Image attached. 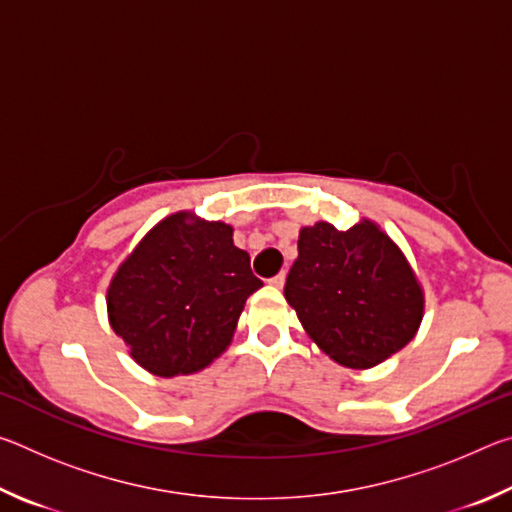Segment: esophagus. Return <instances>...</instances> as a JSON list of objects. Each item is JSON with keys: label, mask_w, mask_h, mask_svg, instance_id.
<instances>
[{"label": "esophagus", "mask_w": 512, "mask_h": 512, "mask_svg": "<svg viewBox=\"0 0 512 512\" xmlns=\"http://www.w3.org/2000/svg\"><path fill=\"white\" fill-rule=\"evenodd\" d=\"M284 282H287V273H277L275 277H271V280H268V284H273V287H277V289H282L284 287Z\"/></svg>", "instance_id": "1"}]
</instances>
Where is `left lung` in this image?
Here are the masks:
<instances>
[{
  "label": "left lung",
  "mask_w": 512,
  "mask_h": 512,
  "mask_svg": "<svg viewBox=\"0 0 512 512\" xmlns=\"http://www.w3.org/2000/svg\"><path fill=\"white\" fill-rule=\"evenodd\" d=\"M284 298L329 359L363 370L418 334L424 291L400 246L375 221L300 228Z\"/></svg>",
  "instance_id": "left-lung-1"
}]
</instances>
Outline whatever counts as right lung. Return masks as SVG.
<instances>
[{
	"label": "right lung",
	"mask_w": 512,
	"mask_h": 512,
	"mask_svg": "<svg viewBox=\"0 0 512 512\" xmlns=\"http://www.w3.org/2000/svg\"><path fill=\"white\" fill-rule=\"evenodd\" d=\"M259 287L232 225L176 212L155 223L112 275L108 320L151 375H194L228 350Z\"/></svg>",
	"instance_id": "1"
}]
</instances>
